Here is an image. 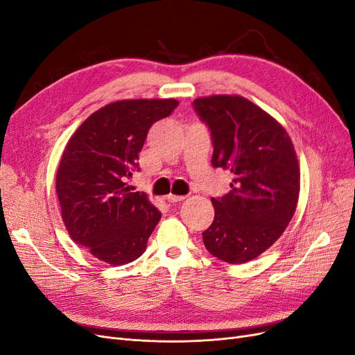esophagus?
Instances as JSON below:
<instances>
[{
  "instance_id": "esophagus-1",
  "label": "esophagus",
  "mask_w": 355,
  "mask_h": 355,
  "mask_svg": "<svg viewBox=\"0 0 355 355\" xmlns=\"http://www.w3.org/2000/svg\"><path fill=\"white\" fill-rule=\"evenodd\" d=\"M166 200L168 202H179V201H184L185 200V196H175V194H168L166 196Z\"/></svg>"
}]
</instances>
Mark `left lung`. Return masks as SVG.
I'll return each mask as SVG.
<instances>
[{
	"mask_svg": "<svg viewBox=\"0 0 355 355\" xmlns=\"http://www.w3.org/2000/svg\"><path fill=\"white\" fill-rule=\"evenodd\" d=\"M200 120L210 128L213 167L230 170L231 191L211 198L214 219L202 232L210 254L244 263L282 237L299 198L300 170L286 128L239 94L194 101Z\"/></svg>",
	"mask_w": 355,
	"mask_h": 355,
	"instance_id": "1",
	"label": "left lung"
}]
</instances>
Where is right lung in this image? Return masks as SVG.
<instances>
[{"label": "right lung", "instance_id": "right-lung-1", "mask_svg": "<svg viewBox=\"0 0 355 355\" xmlns=\"http://www.w3.org/2000/svg\"><path fill=\"white\" fill-rule=\"evenodd\" d=\"M178 105L176 99L108 103L65 146L56 173L62 220L71 239L102 262L125 265L146 250L161 213L127 180L139 170L149 128Z\"/></svg>", "mask_w": 355, "mask_h": 355}]
</instances>
